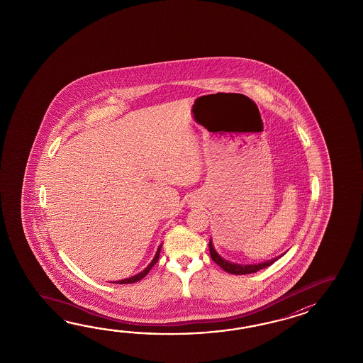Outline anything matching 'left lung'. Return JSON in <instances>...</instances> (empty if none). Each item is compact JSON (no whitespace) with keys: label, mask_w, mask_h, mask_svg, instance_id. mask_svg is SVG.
Here are the masks:
<instances>
[{"label":"left lung","mask_w":363,"mask_h":363,"mask_svg":"<svg viewBox=\"0 0 363 363\" xmlns=\"http://www.w3.org/2000/svg\"><path fill=\"white\" fill-rule=\"evenodd\" d=\"M208 249H210V257H211V259H213L218 266H220L225 272L233 274V275L253 274V272H257L258 270H262V269L269 267V266H271L272 263L275 262L278 258H280V257H278V258H275V259H271V261H267V262L258 263V264H244V266H241V264H233V263L228 262V261H225L220 255H218L216 250H214L213 244H211V240H210V242H208Z\"/></svg>","instance_id":"8db88e82"}]
</instances>
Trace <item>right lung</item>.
Masks as SVG:
<instances>
[{
    "instance_id": "add662e5",
    "label": "right lung",
    "mask_w": 363,
    "mask_h": 363,
    "mask_svg": "<svg viewBox=\"0 0 363 363\" xmlns=\"http://www.w3.org/2000/svg\"><path fill=\"white\" fill-rule=\"evenodd\" d=\"M160 253H161V247H158V250H157V253H155V259L152 261V263L147 266L145 270L143 271V272H140L138 275H135V277H132V278L124 279V280H121V281H116V284H131V283H136V281H139V280H141L144 277H147V272L152 270V267L155 266V263L158 262Z\"/></svg>"
}]
</instances>
